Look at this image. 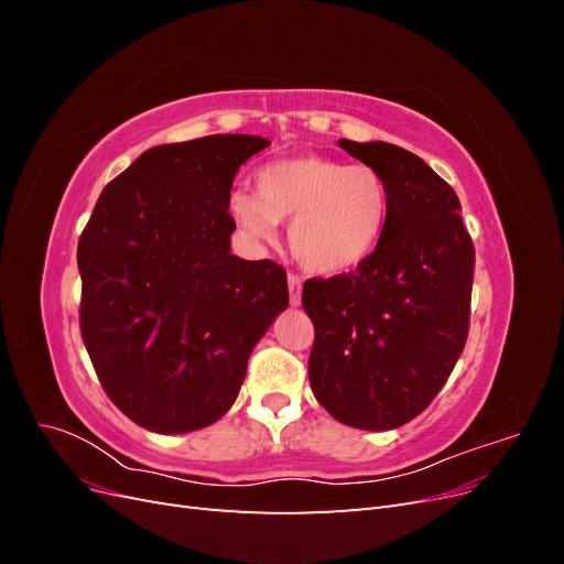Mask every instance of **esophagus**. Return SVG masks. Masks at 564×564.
Segmentation results:
<instances>
[{"label":"esophagus","instance_id":"34e87169","mask_svg":"<svg viewBox=\"0 0 564 564\" xmlns=\"http://www.w3.org/2000/svg\"><path fill=\"white\" fill-rule=\"evenodd\" d=\"M289 303L292 305H301V294H303V282L296 275H289Z\"/></svg>","mask_w":564,"mask_h":564}]
</instances>
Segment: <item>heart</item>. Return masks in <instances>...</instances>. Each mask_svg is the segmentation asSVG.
<instances>
[{
  "mask_svg": "<svg viewBox=\"0 0 564 564\" xmlns=\"http://www.w3.org/2000/svg\"><path fill=\"white\" fill-rule=\"evenodd\" d=\"M230 212L253 240H272L278 220H292L296 261L313 275L334 278L360 268L377 249L388 191L367 164L296 155L259 169L256 195L235 193Z\"/></svg>",
  "mask_w": 564,
  "mask_h": 564,
  "instance_id": "1",
  "label": "heart"
}]
</instances>
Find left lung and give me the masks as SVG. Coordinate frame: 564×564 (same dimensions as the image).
<instances>
[{"label": "left lung", "mask_w": 564, "mask_h": 564, "mask_svg": "<svg viewBox=\"0 0 564 564\" xmlns=\"http://www.w3.org/2000/svg\"><path fill=\"white\" fill-rule=\"evenodd\" d=\"M338 145L381 174L388 216L360 268L303 284L315 324L308 377L336 421L392 431L433 402L464 352L475 249L452 185L414 152L383 141Z\"/></svg>", "instance_id": "8db88e82"}]
</instances>
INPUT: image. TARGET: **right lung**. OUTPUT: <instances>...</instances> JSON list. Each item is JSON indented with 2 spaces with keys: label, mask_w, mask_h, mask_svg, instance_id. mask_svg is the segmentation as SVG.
Masks as SVG:
<instances>
[{
  "label": "right lung",
  "mask_w": 564,
  "mask_h": 564,
  "mask_svg": "<svg viewBox=\"0 0 564 564\" xmlns=\"http://www.w3.org/2000/svg\"><path fill=\"white\" fill-rule=\"evenodd\" d=\"M270 141L216 133L145 150L100 193L77 245L79 327L100 383L141 429H207L286 308V272L230 251V187Z\"/></svg>",
  "instance_id": "add662e5"
}]
</instances>
